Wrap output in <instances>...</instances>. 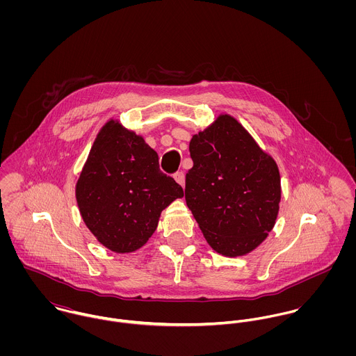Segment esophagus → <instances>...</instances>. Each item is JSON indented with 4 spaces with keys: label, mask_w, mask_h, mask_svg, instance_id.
<instances>
[{
    "label": "esophagus",
    "mask_w": 356,
    "mask_h": 356,
    "mask_svg": "<svg viewBox=\"0 0 356 356\" xmlns=\"http://www.w3.org/2000/svg\"><path fill=\"white\" fill-rule=\"evenodd\" d=\"M174 179H175L181 186H184V185H185V174H184L182 171L175 172V174H174Z\"/></svg>",
    "instance_id": "obj_1"
}]
</instances>
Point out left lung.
Here are the masks:
<instances>
[{
	"label": "left lung",
	"mask_w": 356,
	"mask_h": 356,
	"mask_svg": "<svg viewBox=\"0 0 356 356\" xmlns=\"http://www.w3.org/2000/svg\"><path fill=\"white\" fill-rule=\"evenodd\" d=\"M185 200L205 240L225 256L254 250L271 232L281 200L275 161L232 116L220 115L189 144Z\"/></svg>",
	"instance_id": "8db88e82"
}]
</instances>
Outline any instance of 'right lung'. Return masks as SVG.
Wrapping results in <instances>:
<instances>
[{
  "label": "right lung",
  "mask_w": 356,
  "mask_h": 356,
  "mask_svg": "<svg viewBox=\"0 0 356 356\" xmlns=\"http://www.w3.org/2000/svg\"><path fill=\"white\" fill-rule=\"evenodd\" d=\"M184 189L159 168L144 138L109 120L99 133L76 184L83 222L104 247L133 252L157 227L160 212Z\"/></svg>",
  "instance_id": "right-lung-1"
}]
</instances>
